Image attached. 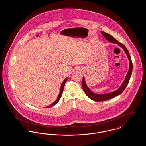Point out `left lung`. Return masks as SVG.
<instances>
[{"mask_svg": "<svg viewBox=\"0 0 146 146\" xmlns=\"http://www.w3.org/2000/svg\"><path fill=\"white\" fill-rule=\"evenodd\" d=\"M101 33L102 35H104V38L108 40L109 42H111V43H114V44H118L119 46H120L121 48H122L123 50L125 51V54H126V55L128 57L129 61V70L127 73V75L126 76L125 80L123 82V84H121V85L120 86V87L117 89V90L113 91L111 92H110L108 94H97L95 93L92 92L89 89V88L87 86L86 84L85 83V79L83 77V89L85 93V94L91 98V100L95 101H106L110 99H111L113 97L117 96L119 95H120V94H121L124 90H125L126 87L127 86V84L129 83L130 78L131 76L132 72V63L131 61V58L130 55L127 51V49L126 48L125 46L122 44L121 43H120V42H118L117 40H116L114 38H113L111 35L107 33L101 31Z\"/></svg>", "mask_w": 146, "mask_h": 146, "instance_id": "8db88e82", "label": "left lung"}]
</instances>
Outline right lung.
Masks as SVG:
<instances>
[{"label":"right lung","mask_w":146,"mask_h":146,"mask_svg":"<svg viewBox=\"0 0 146 146\" xmlns=\"http://www.w3.org/2000/svg\"><path fill=\"white\" fill-rule=\"evenodd\" d=\"M67 78H66L64 80H63V82H62V83L61 84V89H60V93H59V95H58V97H57V100H56L52 104H50V106H49L48 107H51V106H54L55 104H56L58 101H59V100H60V98H61V97L62 96V95L63 93V89H64V84L66 83V82H67Z\"/></svg>","instance_id":"1"}]
</instances>
